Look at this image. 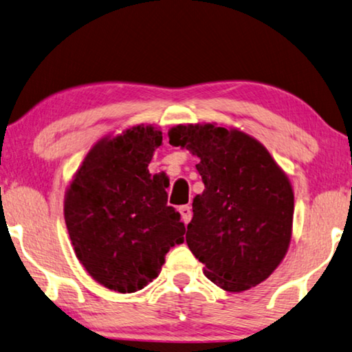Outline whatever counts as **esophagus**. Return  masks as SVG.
<instances>
[{
	"label": "esophagus",
	"mask_w": 352,
	"mask_h": 352,
	"mask_svg": "<svg viewBox=\"0 0 352 352\" xmlns=\"http://www.w3.org/2000/svg\"><path fill=\"white\" fill-rule=\"evenodd\" d=\"M179 212H181L182 222H184V223L190 222V219H192V208H190V206H188V205L181 206V208H179Z\"/></svg>",
	"instance_id": "obj_1"
}]
</instances>
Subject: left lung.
<instances>
[{"label":"left lung","mask_w":352,"mask_h":352,"mask_svg":"<svg viewBox=\"0 0 352 352\" xmlns=\"http://www.w3.org/2000/svg\"><path fill=\"white\" fill-rule=\"evenodd\" d=\"M171 146L200 159L205 190L193 198L186 241L208 279L228 292L265 281L286 256L294 190L261 141L217 124L176 125Z\"/></svg>","instance_id":"left-lung-1"}]
</instances>
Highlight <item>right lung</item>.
Instances as JSON below:
<instances>
[{
	"mask_svg": "<svg viewBox=\"0 0 352 352\" xmlns=\"http://www.w3.org/2000/svg\"><path fill=\"white\" fill-rule=\"evenodd\" d=\"M154 125L104 136L89 151L65 192V222L76 257L101 286L131 294L159 276L165 256L184 243L181 214L168 206L152 155Z\"/></svg>",
	"mask_w": 352,
	"mask_h": 352,
	"instance_id": "add662e5",
	"label": "right lung"
}]
</instances>
